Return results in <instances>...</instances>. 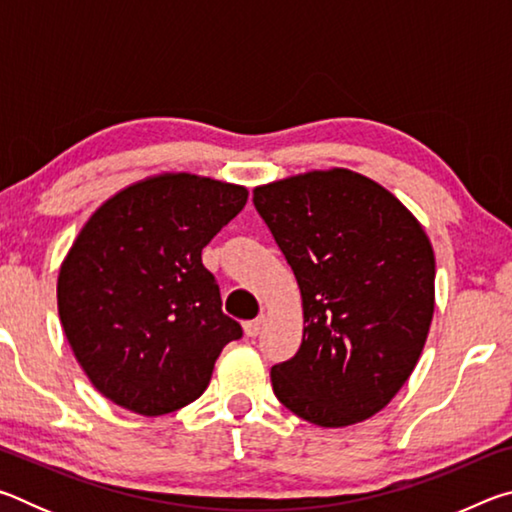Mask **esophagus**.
Returning <instances> with one entry per match:
<instances>
[{"instance_id":"obj_1","label":"esophagus","mask_w":512,"mask_h":512,"mask_svg":"<svg viewBox=\"0 0 512 512\" xmlns=\"http://www.w3.org/2000/svg\"><path fill=\"white\" fill-rule=\"evenodd\" d=\"M262 325H264V316H257L255 320H248V323L244 325L246 336H250V339H255V336L262 332Z\"/></svg>"}]
</instances>
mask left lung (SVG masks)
Returning a JSON list of instances; mask_svg holds the SVG:
<instances>
[{"label":"left lung","instance_id":"left-lung-1","mask_svg":"<svg viewBox=\"0 0 512 512\" xmlns=\"http://www.w3.org/2000/svg\"><path fill=\"white\" fill-rule=\"evenodd\" d=\"M255 210L302 293L298 352L271 368L298 418L348 427L384 409L420 359L433 316V248L415 216L348 169L257 187Z\"/></svg>","mask_w":512,"mask_h":512}]
</instances>
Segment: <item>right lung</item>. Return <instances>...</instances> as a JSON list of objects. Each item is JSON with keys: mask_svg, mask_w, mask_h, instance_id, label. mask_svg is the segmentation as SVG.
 <instances>
[{"mask_svg": "<svg viewBox=\"0 0 512 512\" xmlns=\"http://www.w3.org/2000/svg\"><path fill=\"white\" fill-rule=\"evenodd\" d=\"M244 187L164 173L103 203L58 275V314L94 388L164 415L201 397L244 329L223 314L201 253L244 210Z\"/></svg>", "mask_w": 512, "mask_h": 512, "instance_id": "add662e5", "label": "right lung"}]
</instances>
